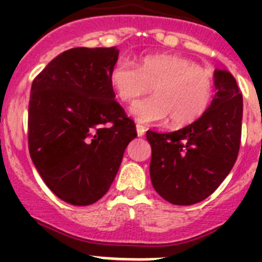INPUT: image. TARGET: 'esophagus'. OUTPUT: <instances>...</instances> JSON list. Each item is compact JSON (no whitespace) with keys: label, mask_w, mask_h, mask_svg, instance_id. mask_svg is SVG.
Wrapping results in <instances>:
<instances>
[{"label":"esophagus","mask_w":262,"mask_h":262,"mask_svg":"<svg viewBox=\"0 0 262 262\" xmlns=\"http://www.w3.org/2000/svg\"><path fill=\"white\" fill-rule=\"evenodd\" d=\"M145 133V128L144 126H142V124H136V134H138V136H143Z\"/></svg>","instance_id":"obj_1"}]
</instances>
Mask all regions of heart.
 <instances>
[{"mask_svg":"<svg viewBox=\"0 0 262 262\" xmlns=\"http://www.w3.org/2000/svg\"><path fill=\"white\" fill-rule=\"evenodd\" d=\"M111 88L124 102H134L152 88L154 96L131 106L129 114L139 123L157 124L170 118L174 127L200 119L209 108L214 82L207 69L177 55H147L138 68L118 60L108 75Z\"/></svg>","mask_w":262,"mask_h":262,"instance_id":"heart-1","label":"heart"}]
</instances>
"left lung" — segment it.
Instances as JSON below:
<instances>
[{
    "instance_id": "8db88e82",
    "label": "left lung",
    "mask_w": 262,
    "mask_h": 262,
    "mask_svg": "<svg viewBox=\"0 0 262 262\" xmlns=\"http://www.w3.org/2000/svg\"><path fill=\"white\" fill-rule=\"evenodd\" d=\"M214 84L216 93L200 119L173 133H147L152 148V185L173 205L190 206L206 200L237 159L243 96L226 69H215Z\"/></svg>"
}]
</instances>
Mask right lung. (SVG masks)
Segmentation results:
<instances>
[{"label": "right lung", "instance_id": "obj_1", "mask_svg": "<svg viewBox=\"0 0 262 262\" xmlns=\"http://www.w3.org/2000/svg\"><path fill=\"white\" fill-rule=\"evenodd\" d=\"M118 55L117 47L64 51L31 85L30 156L51 191L69 205L101 200L136 138L108 81Z\"/></svg>", "mask_w": 262, "mask_h": 262}]
</instances>
